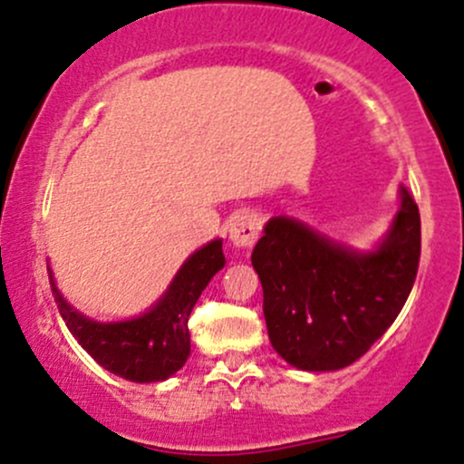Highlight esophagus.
I'll return each mask as SVG.
<instances>
[{
    "label": "esophagus",
    "mask_w": 464,
    "mask_h": 464,
    "mask_svg": "<svg viewBox=\"0 0 464 464\" xmlns=\"http://www.w3.org/2000/svg\"><path fill=\"white\" fill-rule=\"evenodd\" d=\"M258 237V218L250 210H241L232 217L230 241L237 247H250Z\"/></svg>",
    "instance_id": "1"
}]
</instances>
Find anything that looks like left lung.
Listing matches in <instances>:
<instances>
[{
  "mask_svg": "<svg viewBox=\"0 0 464 464\" xmlns=\"http://www.w3.org/2000/svg\"><path fill=\"white\" fill-rule=\"evenodd\" d=\"M420 261V212L405 186L392 232L372 252L274 217L252 252L272 347L305 372L352 365L396 321Z\"/></svg>",
  "mask_w": 464,
  "mask_h": 464,
  "instance_id": "left-lung-1",
  "label": "left lung"
}]
</instances>
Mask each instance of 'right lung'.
<instances>
[{
  "label": "right lung",
  "mask_w": 464,
  "mask_h": 464,
  "mask_svg": "<svg viewBox=\"0 0 464 464\" xmlns=\"http://www.w3.org/2000/svg\"><path fill=\"white\" fill-rule=\"evenodd\" d=\"M221 246L217 238L194 252L174 276L166 296L152 310L130 321H91L63 301L51 274L53 296L68 330L99 365L132 382L166 381L190 356L188 321L201 292L226 263Z\"/></svg>",
  "instance_id": "1"
}]
</instances>
